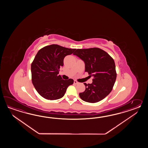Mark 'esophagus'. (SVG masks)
<instances>
[{"label":"esophagus","instance_id":"esophagus-1","mask_svg":"<svg viewBox=\"0 0 148 148\" xmlns=\"http://www.w3.org/2000/svg\"><path fill=\"white\" fill-rule=\"evenodd\" d=\"M73 82H74V84H75V85L78 84L79 83L78 82H77V81H76V80H74Z\"/></svg>","mask_w":148,"mask_h":148}]
</instances>
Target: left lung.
<instances>
[{
    "mask_svg": "<svg viewBox=\"0 0 148 148\" xmlns=\"http://www.w3.org/2000/svg\"><path fill=\"white\" fill-rule=\"evenodd\" d=\"M74 55L83 60L85 71L93 77L91 84L84 83L85 91L79 93L82 100L95 103L110 93L116 79L114 59L105 51L98 47L75 50Z\"/></svg>",
    "mask_w": 148,
    "mask_h": 148,
    "instance_id": "8db88e82",
    "label": "left lung"
}]
</instances>
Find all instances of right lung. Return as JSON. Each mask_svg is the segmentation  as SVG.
<instances>
[{
  "mask_svg": "<svg viewBox=\"0 0 148 148\" xmlns=\"http://www.w3.org/2000/svg\"><path fill=\"white\" fill-rule=\"evenodd\" d=\"M75 50L52 44L38 51L31 64L32 82L42 97L51 101L60 99L73 85V79L63 80L58 74L64 57Z\"/></svg>",
  "mask_w": 148,
  "mask_h": 148,
  "instance_id": "right-lung-1",
  "label": "right lung"
}]
</instances>
